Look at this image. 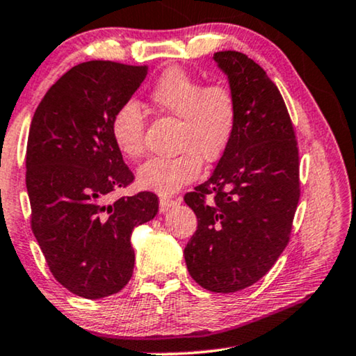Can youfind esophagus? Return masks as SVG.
<instances>
[{
	"label": "esophagus",
	"mask_w": 356,
	"mask_h": 356,
	"mask_svg": "<svg viewBox=\"0 0 356 356\" xmlns=\"http://www.w3.org/2000/svg\"><path fill=\"white\" fill-rule=\"evenodd\" d=\"M177 202L176 200H172V198H168V197H161L159 198V211L161 213H166L169 208H172L174 204H176Z\"/></svg>",
	"instance_id": "esophagus-1"
}]
</instances>
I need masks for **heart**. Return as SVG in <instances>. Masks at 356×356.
<instances>
[{"label":"heart","instance_id":"obj_1","mask_svg":"<svg viewBox=\"0 0 356 356\" xmlns=\"http://www.w3.org/2000/svg\"><path fill=\"white\" fill-rule=\"evenodd\" d=\"M156 111L180 119L174 158H152L138 169L140 187L174 193L193 182L202 171V159L216 163L232 143L238 126V98L227 83L204 85L184 69L161 74L149 92ZM145 116L135 102H126L111 119V135L119 152L129 159L143 154Z\"/></svg>","mask_w":356,"mask_h":356}]
</instances>
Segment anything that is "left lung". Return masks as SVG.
<instances>
[{"mask_svg": "<svg viewBox=\"0 0 356 356\" xmlns=\"http://www.w3.org/2000/svg\"><path fill=\"white\" fill-rule=\"evenodd\" d=\"M238 98V126L207 182L185 193L198 227L184 250L203 289L258 282L287 247L300 200L298 147L287 106L264 69L238 51L214 53Z\"/></svg>", "mask_w": 356, "mask_h": 356, "instance_id": "left-lung-1", "label": "left lung"}]
</instances>
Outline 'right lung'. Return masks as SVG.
<instances>
[{
  "label": "right lung",
  "instance_id": "add662e5",
  "mask_svg": "<svg viewBox=\"0 0 356 356\" xmlns=\"http://www.w3.org/2000/svg\"><path fill=\"white\" fill-rule=\"evenodd\" d=\"M147 74V66L114 61L77 64L51 85L30 124V226L54 279L79 297L104 298L126 287L135 263L130 234L158 213L152 192L108 203L134 182L114 145L113 114Z\"/></svg>",
  "mask_w": 356,
  "mask_h": 356
}]
</instances>
